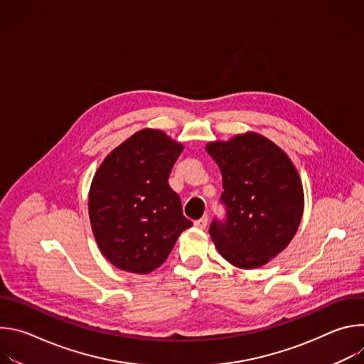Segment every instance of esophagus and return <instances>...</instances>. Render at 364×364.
Segmentation results:
<instances>
[{
	"mask_svg": "<svg viewBox=\"0 0 364 364\" xmlns=\"http://www.w3.org/2000/svg\"><path fill=\"white\" fill-rule=\"evenodd\" d=\"M207 223H209V218L203 216L201 219H198V220L194 222V226H196L197 229H205V228H207Z\"/></svg>",
	"mask_w": 364,
	"mask_h": 364,
	"instance_id": "esophagus-1",
	"label": "esophagus"
}]
</instances>
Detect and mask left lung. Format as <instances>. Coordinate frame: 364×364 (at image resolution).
I'll return each mask as SVG.
<instances>
[{
  "label": "left lung",
  "mask_w": 364,
  "mask_h": 364,
  "mask_svg": "<svg viewBox=\"0 0 364 364\" xmlns=\"http://www.w3.org/2000/svg\"><path fill=\"white\" fill-rule=\"evenodd\" d=\"M205 151L223 178L226 223L210 237L229 264L240 269L267 265L295 236L304 213V190L288 154L267 136L247 131L212 141Z\"/></svg>",
  "instance_id": "left-lung-1"
}]
</instances>
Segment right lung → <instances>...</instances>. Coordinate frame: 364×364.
<instances>
[{
  "instance_id": "1",
  "label": "right lung",
  "mask_w": 364,
  "mask_h": 364,
  "mask_svg": "<svg viewBox=\"0 0 364 364\" xmlns=\"http://www.w3.org/2000/svg\"><path fill=\"white\" fill-rule=\"evenodd\" d=\"M183 148L166 132L144 128L96 170L87 198L90 226L100 253L118 269L145 275L160 268L193 226L168 184Z\"/></svg>"
}]
</instances>
